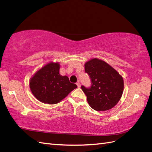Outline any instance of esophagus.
Masks as SVG:
<instances>
[{
	"label": "esophagus",
	"mask_w": 152,
	"mask_h": 152,
	"mask_svg": "<svg viewBox=\"0 0 152 152\" xmlns=\"http://www.w3.org/2000/svg\"><path fill=\"white\" fill-rule=\"evenodd\" d=\"M76 84H77V87H80L81 84H80V83L79 82H78Z\"/></svg>",
	"instance_id": "obj_1"
}]
</instances>
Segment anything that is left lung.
I'll use <instances>...</instances> for the list:
<instances>
[{"mask_svg": "<svg viewBox=\"0 0 152 152\" xmlns=\"http://www.w3.org/2000/svg\"><path fill=\"white\" fill-rule=\"evenodd\" d=\"M85 72L91 79V86H81L90 107L96 111L112 108L121 99L124 80L119 73L102 59L93 58L87 61Z\"/></svg>", "mask_w": 152, "mask_h": 152, "instance_id": "1", "label": "left lung"}]
</instances>
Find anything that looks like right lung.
Here are the masks:
<instances>
[{"label":"right lung","instance_id":"right-lung-1","mask_svg":"<svg viewBox=\"0 0 152 152\" xmlns=\"http://www.w3.org/2000/svg\"><path fill=\"white\" fill-rule=\"evenodd\" d=\"M59 68V63L50 62L30 79V90L40 102L49 104L58 103L77 87L75 84L71 83L67 76L60 75Z\"/></svg>","mask_w":152,"mask_h":152}]
</instances>
